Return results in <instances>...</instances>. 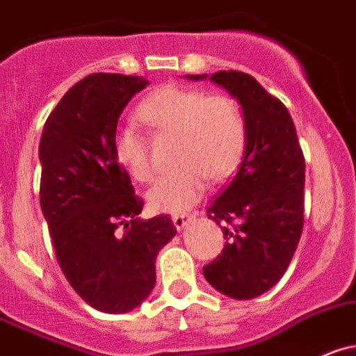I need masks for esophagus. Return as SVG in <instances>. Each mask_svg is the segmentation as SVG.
<instances>
[{"label":"esophagus","instance_id":"esophagus-1","mask_svg":"<svg viewBox=\"0 0 356 356\" xmlns=\"http://www.w3.org/2000/svg\"><path fill=\"white\" fill-rule=\"evenodd\" d=\"M194 218V215H176L172 216V223H175L176 231H184L185 227H187Z\"/></svg>","mask_w":356,"mask_h":356}]
</instances>
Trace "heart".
Segmentation results:
<instances>
[{"instance_id": "heart-1", "label": "heart", "mask_w": 356, "mask_h": 356, "mask_svg": "<svg viewBox=\"0 0 356 356\" xmlns=\"http://www.w3.org/2000/svg\"><path fill=\"white\" fill-rule=\"evenodd\" d=\"M136 117L157 136H175L172 164L148 191L154 211L181 215L206 191V180L223 181L236 171L248 147V124L238 101L225 94L162 86L140 103ZM113 157L133 180H154L155 165L148 143L133 129L113 140Z\"/></svg>"}]
</instances>
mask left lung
Returning a JSON list of instances; mask_svg holds the SVG:
<instances>
[{"instance_id":"left-lung-1","label":"left lung","mask_w":356,"mask_h":356,"mask_svg":"<svg viewBox=\"0 0 356 356\" xmlns=\"http://www.w3.org/2000/svg\"><path fill=\"white\" fill-rule=\"evenodd\" d=\"M206 76L187 74L191 80ZM209 80L241 104L248 147L238 172L206 211L222 225L227 243L202 273L223 296L253 299L282 280L299 245L306 162L286 106L252 74L216 71Z\"/></svg>"}]
</instances>
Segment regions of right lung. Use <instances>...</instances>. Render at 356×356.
<instances>
[{
    "mask_svg": "<svg viewBox=\"0 0 356 356\" xmlns=\"http://www.w3.org/2000/svg\"><path fill=\"white\" fill-rule=\"evenodd\" d=\"M147 86L141 76L89 74L64 94L40 140V204L57 262L103 313H127L150 296L157 253L176 234L168 215L138 216L143 199L113 157L120 113Z\"/></svg>",
    "mask_w": 356,
    "mask_h": 356,
    "instance_id": "right-lung-1",
    "label": "right lung"
}]
</instances>
